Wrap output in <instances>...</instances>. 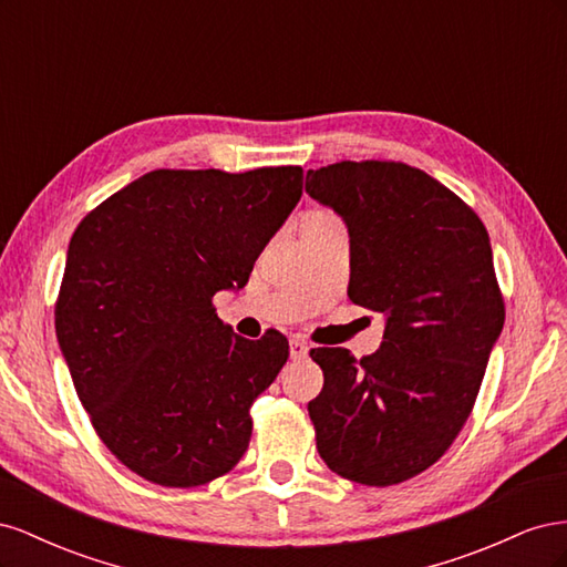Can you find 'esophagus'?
Listing matches in <instances>:
<instances>
[{
  "label": "esophagus",
  "mask_w": 567,
  "mask_h": 567,
  "mask_svg": "<svg viewBox=\"0 0 567 567\" xmlns=\"http://www.w3.org/2000/svg\"><path fill=\"white\" fill-rule=\"evenodd\" d=\"M307 352H310V348H307L305 340H300V338L290 340V359H296V362H300V359L307 357Z\"/></svg>",
  "instance_id": "1"
}]
</instances>
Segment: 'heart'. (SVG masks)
Returning <instances> with one entry per match:
<instances>
[{
	"label": "heart",
	"mask_w": 567,
	"mask_h": 567,
	"mask_svg": "<svg viewBox=\"0 0 567 567\" xmlns=\"http://www.w3.org/2000/svg\"><path fill=\"white\" fill-rule=\"evenodd\" d=\"M307 219H319V221H340L333 213H329V210H315V213H310L307 215Z\"/></svg>",
	"instance_id": "b5f03b06"
}]
</instances>
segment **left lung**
Segmentation results:
<instances>
[{
  "instance_id": "left-lung-1",
  "label": "left lung",
  "mask_w": 567,
  "mask_h": 567,
  "mask_svg": "<svg viewBox=\"0 0 567 567\" xmlns=\"http://www.w3.org/2000/svg\"><path fill=\"white\" fill-rule=\"evenodd\" d=\"M307 194L346 219L354 305L385 315L379 352L315 348L307 404L333 473L388 487L431 468L468 421L504 296L483 219L447 186L398 161L310 169Z\"/></svg>"
}]
</instances>
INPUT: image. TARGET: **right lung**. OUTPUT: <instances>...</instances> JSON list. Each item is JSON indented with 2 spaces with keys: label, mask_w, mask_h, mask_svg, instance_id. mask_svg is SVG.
Here are the masks:
<instances>
[{
  "label": "right lung",
  "mask_w": 567,
  "mask_h": 567,
  "mask_svg": "<svg viewBox=\"0 0 567 567\" xmlns=\"http://www.w3.org/2000/svg\"><path fill=\"white\" fill-rule=\"evenodd\" d=\"M300 196V165L153 169L78 225L56 338L96 435L148 483L198 487L246 454L288 340L231 333L213 296L248 284Z\"/></svg>",
  "instance_id": "right-lung-1"
}]
</instances>
